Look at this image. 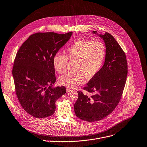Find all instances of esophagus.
I'll return each instance as SVG.
<instances>
[{"label": "esophagus", "instance_id": "1", "mask_svg": "<svg viewBox=\"0 0 147 147\" xmlns=\"http://www.w3.org/2000/svg\"><path fill=\"white\" fill-rule=\"evenodd\" d=\"M71 91H72V89H71V88H67V92H70Z\"/></svg>", "mask_w": 147, "mask_h": 147}]
</instances>
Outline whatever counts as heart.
<instances>
[{
	"label": "heart",
	"mask_w": 147,
	"mask_h": 147,
	"mask_svg": "<svg viewBox=\"0 0 147 147\" xmlns=\"http://www.w3.org/2000/svg\"><path fill=\"white\" fill-rule=\"evenodd\" d=\"M106 46L100 41L78 40L74 41L66 49L65 54L57 53L53 57L55 70L63 74L67 70L68 60H75V71L67 72L60 78L61 84L75 87L83 84L86 76L90 79L100 69L106 57Z\"/></svg>",
	"instance_id": "obj_1"
}]
</instances>
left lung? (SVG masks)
<instances>
[{
	"label": "left lung",
	"mask_w": 147,
	"mask_h": 147,
	"mask_svg": "<svg viewBox=\"0 0 147 147\" xmlns=\"http://www.w3.org/2000/svg\"><path fill=\"white\" fill-rule=\"evenodd\" d=\"M100 36L106 44L105 61L83 88L94 94L88 96L78 91V98L74 105L76 115L89 122L103 119L115 109L121 98L127 75L126 56L119 44L109 33Z\"/></svg>",
	"instance_id": "obj_1"
}]
</instances>
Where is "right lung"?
<instances>
[{
    "label": "right lung",
    "mask_w": 147,
    "mask_h": 147,
    "mask_svg": "<svg viewBox=\"0 0 147 147\" xmlns=\"http://www.w3.org/2000/svg\"><path fill=\"white\" fill-rule=\"evenodd\" d=\"M72 32L36 33L23 43L13 68L16 92L23 109L37 118L51 116L56 101L65 94L64 86L52 88L56 82L53 57L69 40Z\"/></svg>",
    "instance_id": "obj_1"
}]
</instances>
